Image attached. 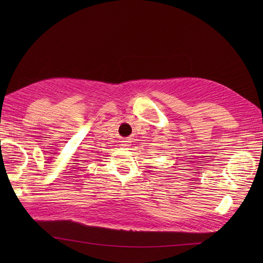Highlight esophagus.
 Here are the masks:
<instances>
[{"instance_id":"esophagus-1","label":"esophagus","mask_w":263,"mask_h":263,"mask_svg":"<svg viewBox=\"0 0 263 263\" xmlns=\"http://www.w3.org/2000/svg\"><path fill=\"white\" fill-rule=\"evenodd\" d=\"M122 147H129L130 145H131V141L130 140H124V141H122Z\"/></svg>"}]
</instances>
